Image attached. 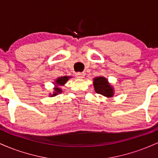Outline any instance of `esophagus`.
I'll use <instances>...</instances> for the list:
<instances>
[{"mask_svg": "<svg viewBox=\"0 0 158 158\" xmlns=\"http://www.w3.org/2000/svg\"><path fill=\"white\" fill-rule=\"evenodd\" d=\"M85 76V73H76V77L77 78H79V79H82V78H84Z\"/></svg>", "mask_w": 158, "mask_h": 158, "instance_id": "obj_1", "label": "esophagus"}]
</instances>
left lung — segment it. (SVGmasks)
Instances as JSON below:
<instances>
[{"label":"left lung","mask_w":158,"mask_h":158,"mask_svg":"<svg viewBox=\"0 0 158 158\" xmlns=\"http://www.w3.org/2000/svg\"><path fill=\"white\" fill-rule=\"evenodd\" d=\"M94 90L97 94L106 97H112L114 91L113 87L109 84L108 79L103 77H96L94 79Z\"/></svg>","instance_id":"1"}]
</instances>
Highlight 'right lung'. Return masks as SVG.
Listing matches in <instances>:
<instances>
[{
    "instance_id": "obj_1",
    "label": "right lung",
    "mask_w": 158,
    "mask_h": 158,
    "mask_svg": "<svg viewBox=\"0 0 158 158\" xmlns=\"http://www.w3.org/2000/svg\"><path fill=\"white\" fill-rule=\"evenodd\" d=\"M70 77H67V76H64V77H59L54 82V85H56V88H54V92L50 96V97H55V96L58 95L59 94H61L62 92V90L60 88H59L58 86H61V85H64L65 83L67 82V81H68V79H70Z\"/></svg>"
}]
</instances>
